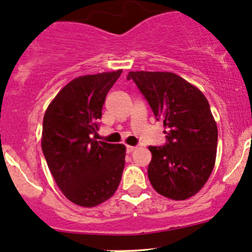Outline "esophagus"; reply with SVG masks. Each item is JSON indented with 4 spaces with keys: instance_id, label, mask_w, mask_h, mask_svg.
<instances>
[{
    "instance_id": "1",
    "label": "esophagus",
    "mask_w": 252,
    "mask_h": 252,
    "mask_svg": "<svg viewBox=\"0 0 252 252\" xmlns=\"http://www.w3.org/2000/svg\"><path fill=\"white\" fill-rule=\"evenodd\" d=\"M135 149H136L135 146H130V145H126V152H128V154H130V152L135 151Z\"/></svg>"
}]
</instances>
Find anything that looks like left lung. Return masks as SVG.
<instances>
[{
    "label": "left lung",
    "instance_id": "1",
    "mask_svg": "<svg viewBox=\"0 0 252 252\" xmlns=\"http://www.w3.org/2000/svg\"><path fill=\"white\" fill-rule=\"evenodd\" d=\"M167 134L164 146H150L147 175L162 196L180 201L202 189L215 167L217 124L204 94L171 72H129Z\"/></svg>",
    "mask_w": 252,
    "mask_h": 252
}]
</instances>
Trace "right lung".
Returning a JSON list of instances; mask_svg holds the SVG:
<instances>
[{
  "label": "right lung",
  "mask_w": 252,
  "mask_h": 252,
  "mask_svg": "<svg viewBox=\"0 0 252 252\" xmlns=\"http://www.w3.org/2000/svg\"><path fill=\"white\" fill-rule=\"evenodd\" d=\"M122 69L73 79L48 105L41 147L56 184L73 204L95 207L113 196L126 163V146L96 141L102 106Z\"/></svg>",
  "instance_id": "right-lung-1"
}]
</instances>
